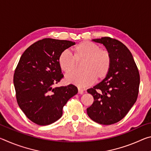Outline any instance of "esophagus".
<instances>
[{
    "mask_svg": "<svg viewBox=\"0 0 151 151\" xmlns=\"http://www.w3.org/2000/svg\"><path fill=\"white\" fill-rule=\"evenodd\" d=\"M83 92H84V90H83V88H78V94H83Z\"/></svg>",
    "mask_w": 151,
    "mask_h": 151,
    "instance_id": "34e87169",
    "label": "esophagus"
}]
</instances>
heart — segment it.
Segmentation results:
<instances>
[{
	"label": "heart",
	"instance_id": "heart-1",
	"mask_svg": "<svg viewBox=\"0 0 151 151\" xmlns=\"http://www.w3.org/2000/svg\"><path fill=\"white\" fill-rule=\"evenodd\" d=\"M73 56L67 50L60 53L58 58L61 70L70 73L76 69V63L82 64L83 73H74L66 76V81L80 87L91 85L95 80L101 81L108 75L112 58L107 50L101 49L91 41H83L73 48Z\"/></svg>",
	"mask_w": 151,
	"mask_h": 151
}]
</instances>
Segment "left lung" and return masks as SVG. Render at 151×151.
Returning a JSON list of instances; mask_svg holds the SVG:
<instances>
[{"mask_svg": "<svg viewBox=\"0 0 151 151\" xmlns=\"http://www.w3.org/2000/svg\"><path fill=\"white\" fill-rule=\"evenodd\" d=\"M93 40L106 47L112 63L105 78L87 90L94 102L86 111L97 123L114 124L127 115L137 101L140 84L139 70L131 52L121 42L110 37Z\"/></svg>", "mask_w": 151, "mask_h": 151, "instance_id": "obj_1", "label": "left lung"}]
</instances>
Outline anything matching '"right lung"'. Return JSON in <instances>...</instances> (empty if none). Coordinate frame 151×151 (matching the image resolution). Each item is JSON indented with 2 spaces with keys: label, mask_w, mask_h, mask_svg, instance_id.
<instances>
[{
  "label": "right lung",
  "mask_w": 151,
  "mask_h": 151,
  "mask_svg": "<svg viewBox=\"0 0 151 151\" xmlns=\"http://www.w3.org/2000/svg\"><path fill=\"white\" fill-rule=\"evenodd\" d=\"M75 45L65 40L44 39L24 51L14 71L13 82L18 104L27 118L45 126L63 115V108L78 93L75 85L53 87L63 78L58 58Z\"/></svg>",
  "instance_id": "add662e5"
}]
</instances>
